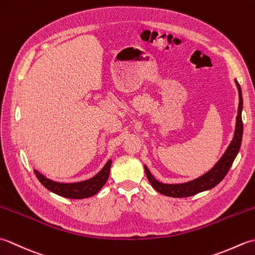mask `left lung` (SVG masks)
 <instances>
[{"label":"left lung","instance_id":"obj_1","mask_svg":"<svg viewBox=\"0 0 255 255\" xmlns=\"http://www.w3.org/2000/svg\"><path fill=\"white\" fill-rule=\"evenodd\" d=\"M236 83L238 86V91H239V107H238L235 137L228 147V149H227L225 154L221 156V159L218 161V163L203 176H200L194 181L183 183V184L160 183L156 181L152 175H151L148 167L144 165L145 175H147L150 184L152 185V187L156 192H159L161 194L165 195V196H170V197H177V198L188 197V196H193L195 194H198L200 192H204V191H207V189L213 188L217 185L218 183H220L224 180V177L227 175V173H228L232 163H234L238 152H239L241 141H242V133H243V123H242V117H241L242 104H243L242 92H241L240 84L238 83L237 81Z\"/></svg>","mask_w":255,"mask_h":255}]
</instances>
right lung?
Returning <instances> with one entry per match:
<instances>
[{
    "mask_svg": "<svg viewBox=\"0 0 255 255\" xmlns=\"http://www.w3.org/2000/svg\"><path fill=\"white\" fill-rule=\"evenodd\" d=\"M112 161L110 160L105 164V166L100 171V173L90 178L88 181L79 182V183H58L51 181L49 178L45 177L39 172L35 170V174L39 182L50 192L57 195H60L62 197L72 198V199H82L86 197H91L99 193L101 188L104 186V184L110 176Z\"/></svg>",
    "mask_w": 255,
    "mask_h": 255,
    "instance_id": "obj_1",
    "label": "right lung"
}]
</instances>
